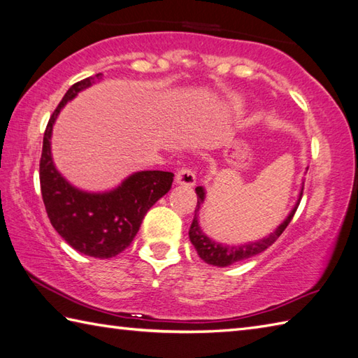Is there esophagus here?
I'll use <instances>...</instances> for the list:
<instances>
[{
    "mask_svg": "<svg viewBox=\"0 0 358 358\" xmlns=\"http://www.w3.org/2000/svg\"><path fill=\"white\" fill-rule=\"evenodd\" d=\"M176 182L180 185H188V187L194 185L196 184V173L192 166L184 165L182 169H179L176 173Z\"/></svg>",
    "mask_w": 358,
    "mask_h": 358,
    "instance_id": "1",
    "label": "esophagus"
}]
</instances>
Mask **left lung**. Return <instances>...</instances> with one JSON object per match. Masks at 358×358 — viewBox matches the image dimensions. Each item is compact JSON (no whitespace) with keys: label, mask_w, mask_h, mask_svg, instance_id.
I'll use <instances>...</instances> for the list:
<instances>
[{"label":"left lung","mask_w":358,"mask_h":358,"mask_svg":"<svg viewBox=\"0 0 358 358\" xmlns=\"http://www.w3.org/2000/svg\"><path fill=\"white\" fill-rule=\"evenodd\" d=\"M196 194H198V206H196L192 227H189V231H188L189 241H192V244L194 245V249H196V252H198L199 258L206 261L207 264L217 266V267H227V266L235 264V262H238V261H244L247 258L255 257V255L264 252L275 243L276 239L281 236V233L286 230L289 222L292 221V217H294V215H295L298 206H300L303 189L300 193V198H298V201L295 203V207L292 208L289 216L284 220L282 224H280L278 227L275 229L273 233H271L267 238H262V239L257 241V243H250V244H244V245H224V244L216 243V241H213V239H210L206 233L202 231V229L199 227V222H198V211L202 206L203 199H206V192H203L202 187H196Z\"/></svg>","instance_id":"obj_1"}]
</instances>
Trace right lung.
<instances>
[{
  "label": "right lung",
  "instance_id": "obj_1",
  "mask_svg": "<svg viewBox=\"0 0 358 358\" xmlns=\"http://www.w3.org/2000/svg\"><path fill=\"white\" fill-rule=\"evenodd\" d=\"M100 78L101 74H96L72 85L50 115L43 137L40 187L48 217L58 235L77 252L106 259L133 243L147 211L169 193L174 174L138 171L111 192L87 193L72 187L57 171L50 155V136L57 115L80 91Z\"/></svg>",
  "mask_w": 358,
  "mask_h": 358
}]
</instances>
